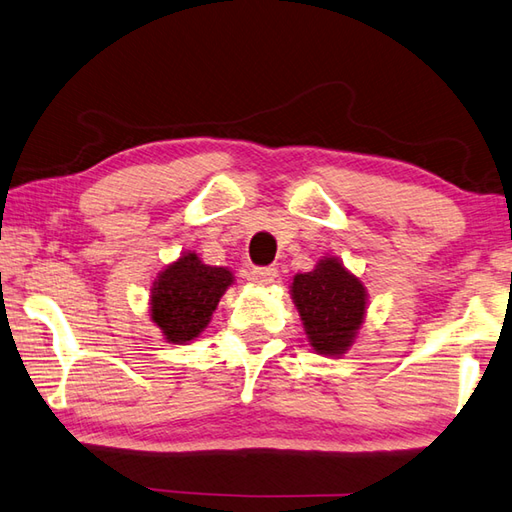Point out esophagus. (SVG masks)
<instances>
[{
    "label": "esophagus",
    "instance_id": "1",
    "mask_svg": "<svg viewBox=\"0 0 512 512\" xmlns=\"http://www.w3.org/2000/svg\"><path fill=\"white\" fill-rule=\"evenodd\" d=\"M278 278L276 267H254L249 271V280L256 282V285H271Z\"/></svg>",
    "mask_w": 512,
    "mask_h": 512
}]
</instances>
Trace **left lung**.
<instances>
[{
	"instance_id": "left-lung-1",
	"label": "left lung",
	"mask_w": 512,
	"mask_h": 512,
	"mask_svg": "<svg viewBox=\"0 0 512 512\" xmlns=\"http://www.w3.org/2000/svg\"><path fill=\"white\" fill-rule=\"evenodd\" d=\"M291 300L317 355L342 357L366 320L368 291L335 256H324L306 274H295Z\"/></svg>"
}]
</instances>
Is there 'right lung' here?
I'll use <instances>...</instances> for the list:
<instances>
[{
    "instance_id": "right-lung-1",
    "label": "right lung",
    "mask_w": 512,
    "mask_h": 512,
    "mask_svg": "<svg viewBox=\"0 0 512 512\" xmlns=\"http://www.w3.org/2000/svg\"><path fill=\"white\" fill-rule=\"evenodd\" d=\"M230 285H234L230 269L206 265L195 252H184L153 282L151 320L166 342L188 344L210 324L221 295Z\"/></svg>"
}]
</instances>
